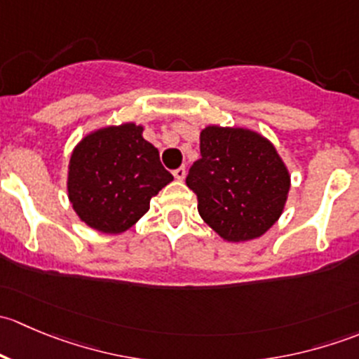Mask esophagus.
Masks as SVG:
<instances>
[{
    "mask_svg": "<svg viewBox=\"0 0 359 359\" xmlns=\"http://www.w3.org/2000/svg\"><path fill=\"white\" fill-rule=\"evenodd\" d=\"M173 177L177 180H184V177H186V166H179L177 170H173Z\"/></svg>",
    "mask_w": 359,
    "mask_h": 359,
    "instance_id": "obj_1",
    "label": "esophagus"
}]
</instances>
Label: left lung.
<instances>
[{"instance_id": "obj_1", "label": "left lung", "mask_w": 359, "mask_h": 359, "mask_svg": "<svg viewBox=\"0 0 359 359\" xmlns=\"http://www.w3.org/2000/svg\"><path fill=\"white\" fill-rule=\"evenodd\" d=\"M200 153L186 184L198 196L203 220L227 241L262 236L280 219L290 189L273 144L245 128L208 126Z\"/></svg>"}]
</instances>
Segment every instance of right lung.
<instances>
[{"mask_svg":"<svg viewBox=\"0 0 359 359\" xmlns=\"http://www.w3.org/2000/svg\"><path fill=\"white\" fill-rule=\"evenodd\" d=\"M172 180L156 147L142 137V126L126 123L97 130L78 144L67 193L83 222L116 234L132 227Z\"/></svg>","mask_w":359,"mask_h":359,"instance_id":"right-lung-1","label":"right lung"}]
</instances>
